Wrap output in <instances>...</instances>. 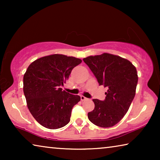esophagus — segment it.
Listing matches in <instances>:
<instances>
[{
  "instance_id": "1",
  "label": "esophagus",
  "mask_w": 160,
  "mask_h": 160,
  "mask_svg": "<svg viewBox=\"0 0 160 160\" xmlns=\"http://www.w3.org/2000/svg\"><path fill=\"white\" fill-rule=\"evenodd\" d=\"M80 99L82 100V101H84V100H86L87 98H86L85 97H84V96H80Z\"/></svg>"
}]
</instances>
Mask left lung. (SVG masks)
Here are the masks:
<instances>
[{
  "mask_svg": "<svg viewBox=\"0 0 160 160\" xmlns=\"http://www.w3.org/2000/svg\"><path fill=\"white\" fill-rule=\"evenodd\" d=\"M99 85L108 88L104 101L94 99V109L88 113L92 123L102 128L115 126L128 111L138 80L135 67L126 58L111 53L83 58Z\"/></svg>",
  "mask_w": 160,
  "mask_h": 160,
  "instance_id": "obj_1",
  "label": "left lung"
}]
</instances>
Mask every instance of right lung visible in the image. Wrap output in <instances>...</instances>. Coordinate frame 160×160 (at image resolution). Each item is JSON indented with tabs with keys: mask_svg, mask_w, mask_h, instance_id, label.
Segmentation results:
<instances>
[{
	"mask_svg": "<svg viewBox=\"0 0 160 160\" xmlns=\"http://www.w3.org/2000/svg\"><path fill=\"white\" fill-rule=\"evenodd\" d=\"M82 60L63 54L38 58L29 65L23 77V91L29 112L38 123L58 129L69 123L79 95L62 90L72 70Z\"/></svg>",
	"mask_w": 160,
	"mask_h": 160,
	"instance_id": "add662e5",
	"label": "right lung"
}]
</instances>
